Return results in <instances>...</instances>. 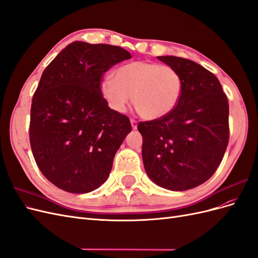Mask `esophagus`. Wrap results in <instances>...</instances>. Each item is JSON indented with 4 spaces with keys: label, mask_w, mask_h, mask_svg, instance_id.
<instances>
[{
    "label": "esophagus",
    "mask_w": 258,
    "mask_h": 258,
    "mask_svg": "<svg viewBox=\"0 0 258 258\" xmlns=\"http://www.w3.org/2000/svg\"><path fill=\"white\" fill-rule=\"evenodd\" d=\"M130 122H131V126H132V129H137L138 128V121L136 119H130Z\"/></svg>",
    "instance_id": "esophagus-1"
}]
</instances>
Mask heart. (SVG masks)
Segmentation results:
<instances>
[{
	"mask_svg": "<svg viewBox=\"0 0 258 258\" xmlns=\"http://www.w3.org/2000/svg\"><path fill=\"white\" fill-rule=\"evenodd\" d=\"M113 79L100 85L101 95L114 111L123 112L132 97L137 113L157 119L174 110L181 99L183 81L175 69L151 61H135L116 69Z\"/></svg>",
	"mask_w": 258,
	"mask_h": 258,
	"instance_id": "b5f03b06",
	"label": "heart"
}]
</instances>
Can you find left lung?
Segmentation results:
<instances>
[{
	"label": "left lung",
	"mask_w": 258,
	"mask_h": 258,
	"mask_svg": "<svg viewBox=\"0 0 258 258\" xmlns=\"http://www.w3.org/2000/svg\"><path fill=\"white\" fill-rule=\"evenodd\" d=\"M181 75V99L160 118L140 121L146 173L166 189L205 183L220 166L229 141V105L217 77L191 60L157 57Z\"/></svg>",
	"instance_id": "obj_1"
}]
</instances>
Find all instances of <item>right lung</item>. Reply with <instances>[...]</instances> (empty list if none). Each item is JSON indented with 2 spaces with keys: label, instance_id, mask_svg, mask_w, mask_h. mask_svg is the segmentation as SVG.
I'll use <instances>...</instances> for the list:
<instances>
[{
  "label": "right lung",
  "instance_id": "obj_1",
  "mask_svg": "<svg viewBox=\"0 0 258 258\" xmlns=\"http://www.w3.org/2000/svg\"><path fill=\"white\" fill-rule=\"evenodd\" d=\"M130 58L119 46L77 41L44 70L31 104L30 144L38 169L60 189L89 192L110 175L132 127L108 107L100 85L106 71Z\"/></svg>",
  "mask_w": 258,
  "mask_h": 258
}]
</instances>
